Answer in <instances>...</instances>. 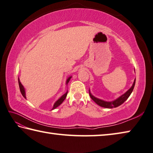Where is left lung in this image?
Returning <instances> with one entry per match:
<instances>
[{
	"label": "left lung",
	"instance_id": "1",
	"mask_svg": "<svg viewBox=\"0 0 153 153\" xmlns=\"http://www.w3.org/2000/svg\"><path fill=\"white\" fill-rule=\"evenodd\" d=\"M134 85H135V79L134 80V82L133 83L132 86H131V88L128 89V91L125 92L124 94L121 95L120 97H119L117 99H116L115 100L112 101H105L104 100H100V99H98L97 97H94V95L91 94L90 90L89 89V95H90V97L93 100V101H94V102L96 103L98 105H100L102 107H105V108L111 109V108H113V107H117L119 105H121V104L123 103L125 101L127 100L133 90Z\"/></svg>",
	"mask_w": 153,
	"mask_h": 153
}]
</instances>
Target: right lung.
I'll return each mask as SVG.
<instances>
[{
	"label": "right lung",
	"mask_w": 153,
	"mask_h": 153,
	"mask_svg": "<svg viewBox=\"0 0 153 153\" xmlns=\"http://www.w3.org/2000/svg\"><path fill=\"white\" fill-rule=\"evenodd\" d=\"M71 78V76H70L68 77V78L67 79V80H66V84H68V83H69V82H70V79ZM19 88H20V92H21V94H22V96L25 97V99H26V92H25V88H24V86L22 85V83H21V82H20V79H19ZM67 94H68V91L65 93V94H64V95H62V96L59 98V99H58V100H57L56 102L54 103V104H53V107H52V110H53V109H56V107H58L59 105H60L62 103V102L63 101H64V100L65 98H66V96H67Z\"/></svg>",
	"instance_id": "1"
}]
</instances>
